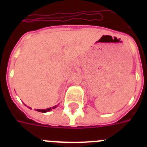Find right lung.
<instances>
[{"label":"right lung","instance_id":"1","mask_svg":"<svg viewBox=\"0 0 147 147\" xmlns=\"http://www.w3.org/2000/svg\"><path fill=\"white\" fill-rule=\"evenodd\" d=\"M55 107H56V106H54V107H53V109H55ZM51 109H52V108L49 107V108H47V109H36V111L39 112H42V113H46V112L51 111Z\"/></svg>","mask_w":147,"mask_h":147}]
</instances>
